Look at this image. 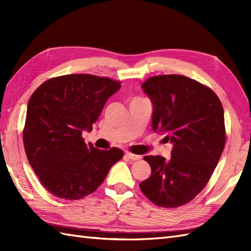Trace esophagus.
<instances>
[{
  "instance_id": "34e87169",
  "label": "esophagus",
  "mask_w": 251,
  "mask_h": 251,
  "mask_svg": "<svg viewBox=\"0 0 251 251\" xmlns=\"http://www.w3.org/2000/svg\"><path fill=\"white\" fill-rule=\"evenodd\" d=\"M125 156L128 159H130V161H138V159L141 158V155H136V154H132V153H129V152H127L125 154Z\"/></svg>"
}]
</instances>
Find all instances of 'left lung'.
I'll return each instance as SVG.
<instances>
[{
	"label": "left lung",
	"mask_w": 251,
	"mask_h": 251,
	"mask_svg": "<svg viewBox=\"0 0 251 251\" xmlns=\"http://www.w3.org/2000/svg\"><path fill=\"white\" fill-rule=\"evenodd\" d=\"M153 104L152 129L173 145L172 158L143 157L151 176L139 184L159 207L192 201L205 188L226 145L225 113L212 90L178 74L150 77L141 85Z\"/></svg>",
	"instance_id": "left-lung-1"
}]
</instances>
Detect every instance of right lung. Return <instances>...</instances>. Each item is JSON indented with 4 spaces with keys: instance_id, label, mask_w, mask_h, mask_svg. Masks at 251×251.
<instances>
[{
    "instance_id": "add662e5",
    "label": "right lung",
    "mask_w": 251,
    "mask_h": 251,
    "mask_svg": "<svg viewBox=\"0 0 251 251\" xmlns=\"http://www.w3.org/2000/svg\"><path fill=\"white\" fill-rule=\"evenodd\" d=\"M121 82L92 74L50 78L32 94L26 108L24 146L41 183L59 199L75 201L98 189L110 168L124 155L112 148L86 145L104 103Z\"/></svg>"
}]
</instances>
